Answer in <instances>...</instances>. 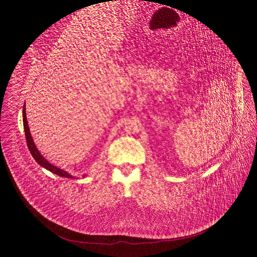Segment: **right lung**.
<instances>
[{
    "label": "right lung",
    "mask_w": 257,
    "mask_h": 257,
    "mask_svg": "<svg viewBox=\"0 0 257 257\" xmlns=\"http://www.w3.org/2000/svg\"><path fill=\"white\" fill-rule=\"evenodd\" d=\"M23 123H24V129H25V136H26V140H27V145H28V148L30 150V153L32 154L33 158L35 159L36 163L42 166L43 168L47 169L48 171L58 175L60 177H65V178H74L72 175H70L67 172H65L64 170H61L55 166H53L52 164H50L48 160H46V158L39 153V151L37 150V148L33 142V139L30 134V130H29V126H28V120H27V116H26V105H24L23 108ZM85 176V175H84Z\"/></svg>",
    "instance_id": "right-lung-1"
}]
</instances>
